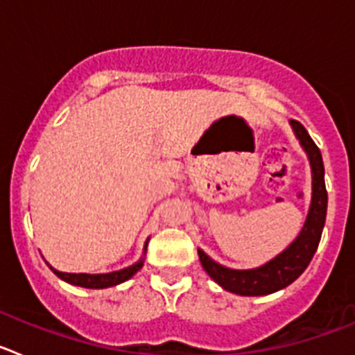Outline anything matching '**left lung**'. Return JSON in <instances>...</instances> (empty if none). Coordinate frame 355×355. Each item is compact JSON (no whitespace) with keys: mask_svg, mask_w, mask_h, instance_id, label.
Listing matches in <instances>:
<instances>
[{"mask_svg":"<svg viewBox=\"0 0 355 355\" xmlns=\"http://www.w3.org/2000/svg\"><path fill=\"white\" fill-rule=\"evenodd\" d=\"M297 139L302 144L304 150L309 156L313 172V197L311 208L307 213L306 224L295 241L286 250L279 254L277 258L268 261L266 265L254 268V270H231L225 266L213 261L199 249L200 265L208 272L209 277L215 283L220 284L224 290L245 297H256V295H268L277 290H283L299 277L307 265L311 263L316 249H318L320 238L325 225V215H327V190H325V171L324 159L318 146L313 142L306 128L299 121H291Z\"/></svg>","mask_w":355,"mask_h":355,"instance_id":"obj_1","label":"left lung"}]
</instances>
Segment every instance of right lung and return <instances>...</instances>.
Segmentation results:
<instances>
[{
    "mask_svg": "<svg viewBox=\"0 0 355 355\" xmlns=\"http://www.w3.org/2000/svg\"><path fill=\"white\" fill-rule=\"evenodd\" d=\"M144 266V259H140L139 263L128 266L124 270L112 272V274H65V272H58L55 268H51L56 275L60 279H64L65 283L74 284V286L81 288H94V290H99V288H108L115 286V284H121L124 281H128L130 277H133L137 272Z\"/></svg>",
    "mask_w": 355,
    "mask_h": 355,
    "instance_id": "obj_1",
    "label": "right lung"
}]
</instances>
